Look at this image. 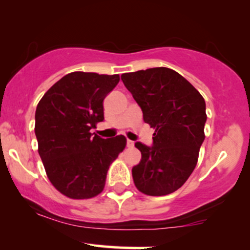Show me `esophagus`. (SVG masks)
Segmentation results:
<instances>
[{
  "label": "esophagus",
  "mask_w": 250,
  "mask_h": 250,
  "mask_svg": "<svg viewBox=\"0 0 250 250\" xmlns=\"http://www.w3.org/2000/svg\"><path fill=\"white\" fill-rule=\"evenodd\" d=\"M133 146H134V142L131 141V140H127V146H128V148H132Z\"/></svg>",
  "instance_id": "1"
}]
</instances>
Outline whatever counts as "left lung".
Returning a JSON list of instances; mask_svg holds the SVG:
<instances>
[{
    "instance_id": "obj_1",
    "label": "left lung",
    "mask_w": 250,
    "mask_h": 250,
    "mask_svg": "<svg viewBox=\"0 0 250 250\" xmlns=\"http://www.w3.org/2000/svg\"><path fill=\"white\" fill-rule=\"evenodd\" d=\"M122 81L141 107L143 121L155 129L152 146L135 143L142 155L132 169L135 187L148 196L172 193L197 165L207 119L203 95L166 67L125 73Z\"/></svg>"
}]
</instances>
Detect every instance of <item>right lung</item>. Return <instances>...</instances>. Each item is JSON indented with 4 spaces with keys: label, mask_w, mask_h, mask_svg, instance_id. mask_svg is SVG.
Returning <instances> with one entry per match:
<instances>
[{
    "label": "right lung",
    "mask_w": 250,
    "mask_h": 250,
    "mask_svg": "<svg viewBox=\"0 0 250 250\" xmlns=\"http://www.w3.org/2000/svg\"><path fill=\"white\" fill-rule=\"evenodd\" d=\"M119 75L74 71L51 86L37 104L35 135L52 186L71 199L102 192L110 164L125 149L126 138L92 135L104 117V100Z\"/></svg>",
    "instance_id": "1"
}]
</instances>
